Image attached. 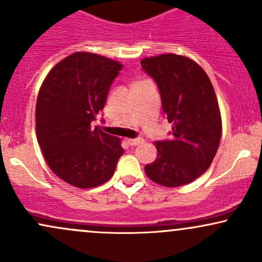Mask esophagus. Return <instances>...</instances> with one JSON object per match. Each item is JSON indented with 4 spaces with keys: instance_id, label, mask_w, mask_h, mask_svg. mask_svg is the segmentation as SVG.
<instances>
[{
    "instance_id": "obj_1",
    "label": "esophagus",
    "mask_w": 262,
    "mask_h": 262,
    "mask_svg": "<svg viewBox=\"0 0 262 262\" xmlns=\"http://www.w3.org/2000/svg\"><path fill=\"white\" fill-rule=\"evenodd\" d=\"M127 143L130 146H137V145H140V144H143L144 139L143 138H135V139H128Z\"/></svg>"
}]
</instances>
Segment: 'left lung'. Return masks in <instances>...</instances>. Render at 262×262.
Wrapping results in <instances>:
<instances>
[{"instance_id": "left-lung-1", "label": "left lung", "mask_w": 262, "mask_h": 262, "mask_svg": "<svg viewBox=\"0 0 262 262\" xmlns=\"http://www.w3.org/2000/svg\"><path fill=\"white\" fill-rule=\"evenodd\" d=\"M161 96L171 139L156 141V160L145 166L150 180L166 187H179L206 172L222 137V118L209 77L186 56L162 54L140 61Z\"/></svg>"}]
</instances>
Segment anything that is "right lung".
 Listing matches in <instances>:
<instances>
[{
    "mask_svg": "<svg viewBox=\"0 0 262 262\" xmlns=\"http://www.w3.org/2000/svg\"><path fill=\"white\" fill-rule=\"evenodd\" d=\"M122 68L97 54L74 53L54 66L39 90V146L53 172L75 187L107 182L124 151L118 138L91 128Z\"/></svg>",
    "mask_w": 262,
    "mask_h": 262,
    "instance_id": "obj_1",
    "label": "right lung"
}]
</instances>
